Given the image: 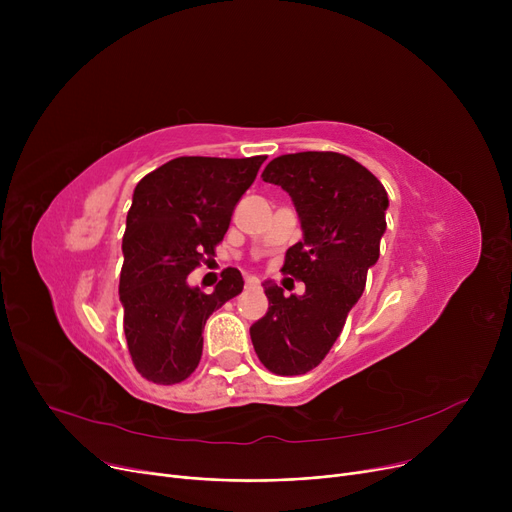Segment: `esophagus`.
<instances>
[{
  "label": "esophagus",
  "mask_w": 512,
  "mask_h": 512,
  "mask_svg": "<svg viewBox=\"0 0 512 512\" xmlns=\"http://www.w3.org/2000/svg\"><path fill=\"white\" fill-rule=\"evenodd\" d=\"M245 284H247V288H257V286H259V280H257V278H251V276H249V278L245 280Z\"/></svg>",
  "instance_id": "obj_1"
}]
</instances>
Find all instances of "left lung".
<instances>
[{
  "instance_id": "obj_1",
  "label": "left lung",
  "mask_w": 512,
  "mask_h": 512,
  "mask_svg": "<svg viewBox=\"0 0 512 512\" xmlns=\"http://www.w3.org/2000/svg\"><path fill=\"white\" fill-rule=\"evenodd\" d=\"M261 178L282 186L297 207L303 240L286 251L282 272L305 282V292L284 297L265 282L270 309L251 326V340L272 373L301 375L326 359L361 299L380 257L388 193L359 161L336 151L280 155Z\"/></svg>"
}]
</instances>
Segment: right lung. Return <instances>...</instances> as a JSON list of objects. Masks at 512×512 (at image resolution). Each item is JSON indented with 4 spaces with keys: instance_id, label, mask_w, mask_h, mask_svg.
<instances>
[{
    "instance_id": "right-lung-1",
    "label": "right lung",
    "mask_w": 512,
    "mask_h": 512,
    "mask_svg": "<svg viewBox=\"0 0 512 512\" xmlns=\"http://www.w3.org/2000/svg\"><path fill=\"white\" fill-rule=\"evenodd\" d=\"M263 161L176 157L134 188L118 290L128 353L145 380L184 382L201 361L207 317L245 286L236 267H226L209 294L186 276L215 255Z\"/></svg>"
}]
</instances>
